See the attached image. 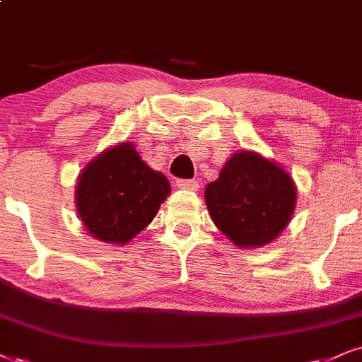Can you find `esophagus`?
<instances>
[{
	"label": "esophagus",
	"mask_w": 362,
	"mask_h": 362,
	"mask_svg": "<svg viewBox=\"0 0 362 362\" xmlns=\"http://www.w3.org/2000/svg\"><path fill=\"white\" fill-rule=\"evenodd\" d=\"M176 186L181 189H191V191L199 189V182L196 180H177Z\"/></svg>",
	"instance_id": "1"
}]
</instances>
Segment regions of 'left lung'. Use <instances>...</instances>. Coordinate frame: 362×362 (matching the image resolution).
<instances>
[{
  "label": "left lung",
  "mask_w": 362,
  "mask_h": 362,
  "mask_svg": "<svg viewBox=\"0 0 362 362\" xmlns=\"http://www.w3.org/2000/svg\"><path fill=\"white\" fill-rule=\"evenodd\" d=\"M216 228L238 248H260L287 228L297 186L282 166L255 151H236L204 189Z\"/></svg>",
  "instance_id": "1"
}]
</instances>
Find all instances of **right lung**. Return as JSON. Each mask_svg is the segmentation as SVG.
<instances>
[{"mask_svg": "<svg viewBox=\"0 0 362 362\" xmlns=\"http://www.w3.org/2000/svg\"><path fill=\"white\" fill-rule=\"evenodd\" d=\"M169 193L168 177L147 166L132 142H119L78 174L75 206L90 236L120 247L154 220Z\"/></svg>", "mask_w": 362, "mask_h": 362, "instance_id": "obj_1", "label": "right lung"}]
</instances>
